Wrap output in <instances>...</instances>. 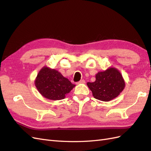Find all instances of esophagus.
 <instances>
[{"label":"esophagus","instance_id":"esophagus-1","mask_svg":"<svg viewBox=\"0 0 151 151\" xmlns=\"http://www.w3.org/2000/svg\"><path fill=\"white\" fill-rule=\"evenodd\" d=\"M85 83V81L84 80V79H83V80H81L80 81H79V82H77V83H76L77 85L78 84H84Z\"/></svg>","mask_w":151,"mask_h":151}]
</instances>
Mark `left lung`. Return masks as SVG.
Masks as SVG:
<instances>
[{"label": "left lung", "instance_id": "8db88e82", "mask_svg": "<svg viewBox=\"0 0 151 151\" xmlns=\"http://www.w3.org/2000/svg\"><path fill=\"white\" fill-rule=\"evenodd\" d=\"M96 81L87 83L94 98L102 101H109L118 97L125 87V82L116 68L110 67L98 72Z\"/></svg>", "mask_w": 151, "mask_h": 151}]
</instances>
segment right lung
I'll list each match as a JSON object with an SVG mask.
<instances>
[{
	"mask_svg": "<svg viewBox=\"0 0 151 151\" xmlns=\"http://www.w3.org/2000/svg\"><path fill=\"white\" fill-rule=\"evenodd\" d=\"M35 85L42 96L54 101L64 99L76 86L60 72L47 66L41 68L35 80Z\"/></svg>",
	"mask_w": 151,
	"mask_h": 151,
	"instance_id": "right-lung-1",
	"label": "right lung"
}]
</instances>
